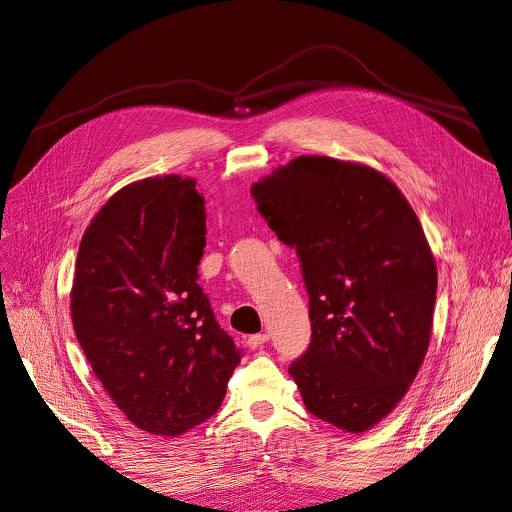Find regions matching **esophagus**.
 Listing matches in <instances>:
<instances>
[{
	"label": "esophagus",
	"instance_id": "1",
	"mask_svg": "<svg viewBox=\"0 0 512 512\" xmlns=\"http://www.w3.org/2000/svg\"><path fill=\"white\" fill-rule=\"evenodd\" d=\"M268 342V334H254L248 338V346L250 348H258V346H264Z\"/></svg>",
	"mask_w": 512,
	"mask_h": 512
}]
</instances>
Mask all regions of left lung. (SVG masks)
<instances>
[{
	"label": "left lung",
	"instance_id": "1",
	"mask_svg": "<svg viewBox=\"0 0 512 512\" xmlns=\"http://www.w3.org/2000/svg\"><path fill=\"white\" fill-rule=\"evenodd\" d=\"M252 196L301 262L311 340L289 373L303 404L342 430H369L404 398L430 340L437 266L416 213L377 170L318 155Z\"/></svg>",
	"mask_w": 512,
	"mask_h": 512
}]
</instances>
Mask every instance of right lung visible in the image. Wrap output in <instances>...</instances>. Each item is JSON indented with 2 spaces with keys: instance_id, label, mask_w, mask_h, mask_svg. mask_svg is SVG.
Instances as JSON below:
<instances>
[{
  "instance_id": "1",
  "label": "right lung",
  "mask_w": 512,
  "mask_h": 512,
  "mask_svg": "<svg viewBox=\"0 0 512 512\" xmlns=\"http://www.w3.org/2000/svg\"><path fill=\"white\" fill-rule=\"evenodd\" d=\"M205 221L194 180L147 178L112 196L77 252V342L112 402L151 435L209 420L242 361L196 283Z\"/></svg>"
}]
</instances>
